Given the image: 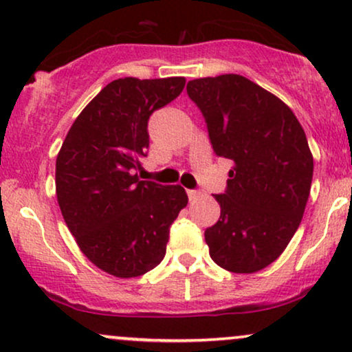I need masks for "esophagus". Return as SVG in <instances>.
<instances>
[{
    "instance_id": "esophagus-1",
    "label": "esophagus",
    "mask_w": 352,
    "mask_h": 352,
    "mask_svg": "<svg viewBox=\"0 0 352 352\" xmlns=\"http://www.w3.org/2000/svg\"><path fill=\"white\" fill-rule=\"evenodd\" d=\"M188 199H190V201H193V200H197L200 197V192L199 190H188Z\"/></svg>"
}]
</instances>
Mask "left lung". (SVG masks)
<instances>
[{
  "instance_id": "1",
  "label": "left lung",
  "mask_w": 352,
  "mask_h": 352,
  "mask_svg": "<svg viewBox=\"0 0 352 352\" xmlns=\"http://www.w3.org/2000/svg\"><path fill=\"white\" fill-rule=\"evenodd\" d=\"M218 157L233 160L220 218L205 230L210 256L252 274L285 252L309 199L313 153L296 116L280 98L240 74L188 80Z\"/></svg>"
}]
</instances>
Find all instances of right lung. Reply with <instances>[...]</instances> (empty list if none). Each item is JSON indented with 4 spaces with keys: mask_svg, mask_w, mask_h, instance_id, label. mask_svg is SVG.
I'll return each instance as SVG.
<instances>
[{
    "mask_svg": "<svg viewBox=\"0 0 352 352\" xmlns=\"http://www.w3.org/2000/svg\"><path fill=\"white\" fill-rule=\"evenodd\" d=\"M185 78L109 82L71 125L56 159V197L80 252L99 270L135 278L164 260L168 228L187 207L180 185L140 180L153 111L184 91Z\"/></svg>",
    "mask_w": 352,
    "mask_h": 352,
    "instance_id": "1",
    "label": "right lung"
}]
</instances>
